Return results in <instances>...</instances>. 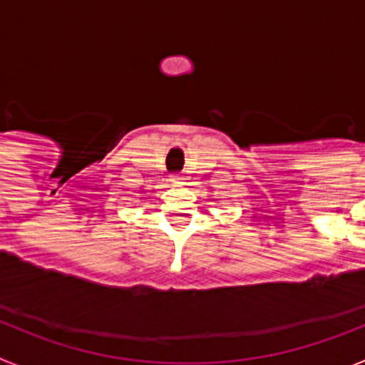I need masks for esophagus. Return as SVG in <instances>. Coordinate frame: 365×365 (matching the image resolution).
I'll return each mask as SVG.
<instances>
[{"label": "esophagus", "mask_w": 365, "mask_h": 365, "mask_svg": "<svg viewBox=\"0 0 365 365\" xmlns=\"http://www.w3.org/2000/svg\"><path fill=\"white\" fill-rule=\"evenodd\" d=\"M170 182H172L173 186H180L185 182V177L179 175V173H172V175H170Z\"/></svg>", "instance_id": "obj_1"}]
</instances>
